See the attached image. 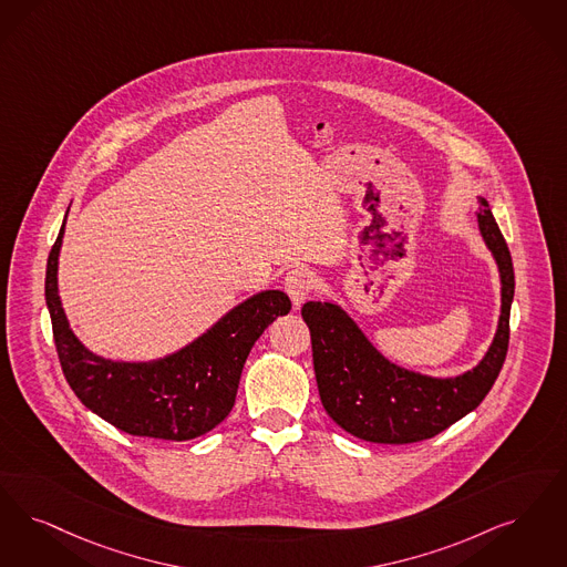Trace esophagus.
<instances>
[{
    "mask_svg": "<svg viewBox=\"0 0 567 567\" xmlns=\"http://www.w3.org/2000/svg\"><path fill=\"white\" fill-rule=\"evenodd\" d=\"M315 289V274L306 268H295L285 276V291L291 297L295 308H299Z\"/></svg>",
    "mask_w": 567,
    "mask_h": 567,
    "instance_id": "1",
    "label": "esophagus"
}]
</instances>
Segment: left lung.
I'll use <instances>...</instances> for the list:
<instances>
[{
  "instance_id": "1",
  "label": "left lung",
  "mask_w": 567,
  "mask_h": 567,
  "mask_svg": "<svg viewBox=\"0 0 567 567\" xmlns=\"http://www.w3.org/2000/svg\"><path fill=\"white\" fill-rule=\"evenodd\" d=\"M476 224L499 276V317L483 359L452 378H434L392 363L333 299L301 308L312 338L322 408L343 431L369 441L405 445L431 439L481 405L498 378L508 350L515 297L513 259L489 203L478 196Z\"/></svg>"
}]
</instances>
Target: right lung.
<instances>
[{
  "instance_id": "right-lung-1",
  "label": "right lung",
  "mask_w": 567,
  "mask_h": 567,
  "mask_svg": "<svg viewBox=\"0 0 567 567\" xmlns=\"http://www.w3.org/2000/svg\"><path fill=\"white\" fill-rule=\"evenodd\" d=\"M65 221L48 255L45 306L59 361L75 396L133 436L189 441L219 426L234 408L250 348L276 318L289 315L291 299L274 289L259 291L171 354L152 361L105 359L73 333L59 295Z\"/></svg>"
}]
</instances>
